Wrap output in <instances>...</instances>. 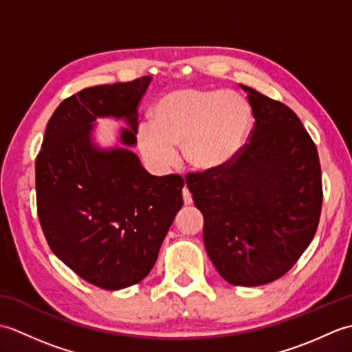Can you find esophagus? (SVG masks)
<instances>
[{"label":"esophagus","instance_id":"34e87169","mask_svg":"<svg viewBox=\"0 0 352 352\" xmlns=\"http://www.w3.org/2000/svg\"><path fill=\"white\" fill-rule=\"evenodd\" d=\"M183 201H184V206H190L193 203L192 193L189 192L188 188H183Z\"/></svg>","mask_w":352,"mask_h":352}]
</instances>
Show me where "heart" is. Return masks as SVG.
<instances>
[{"mask_svg":"<svg viewBox=\"0 0 352 352\" xmlns=\"http://www.w3.org/2000/svg\"><path fill=\"white\" fill-rule=\"evenodd\" d=\"M251 109L231 91L177 89L163 95L153 121L136 131V144L149 166L164 170L175 162L177 146L193 169L213 172L228 166L250 136Z\"/></svg>","mask_w":352,"mask_h":352,"instance_id":"heart-1","label":"heart"}]
</instances>
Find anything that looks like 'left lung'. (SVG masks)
I'll use <instances>...</instances> for the list:
<instances>
[{"instance_id": "1", "label": "left lung", "mask_w": 352, "mask_h": 352, "mask_svg": "<svg viewBox=\"0 0 352 352\" xmlns=\"http://www.w3.org/2000/svg\"><path fill=\"white\" fill-rule=\"evenodd\" d=\"M248 92L254 126L228 166L195 172L188 188L204 216V245L223 280L261 286L290 271L315 237L322 175L315 142L286 104Z\"/></svg>"}]
</instances>
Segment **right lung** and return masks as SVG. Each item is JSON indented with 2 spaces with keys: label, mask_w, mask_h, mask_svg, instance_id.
<instances>
[{
  "label": "right lung",
  "mask_w": 352,
  "mask_h": 352,
  "mask_svg": "<svg viewBox=\"0 0 352 352\" xmlns=\"http://www.w3.org/2000/svg\"><path fill=\"white\" fill-rule=\"evenodd\" d=\"M151 77L86 87L50 118L36 157V203L51 251L81 278L106 290L142 281L183 207L184 182L154 177L126 148L101 151L92 122L124 118L121 142L134 145L138 104Z\"/></svg>",
  "instance_id": "1"
}]
</instances>
